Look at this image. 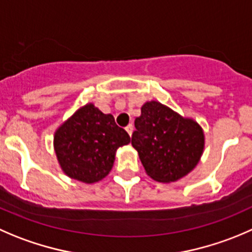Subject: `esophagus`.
Here are the masks:
<instances>
[{"mask_svg": "<svg viewBox=\"0 0 252 252\" xmlns=\"http://www.w3.org/2000/svg\"><path fill=\"white\" fill-rule=\"evenodd\" d=\"M133 128H134L133 124H129V126H126V130L128 131V134H129V135H130V136H131V134H133Z\"/></svg>", "mask_w": 252, "mask_h": 252, "instance_id": "34e87169", "label": "esophagus"}]
</instances>
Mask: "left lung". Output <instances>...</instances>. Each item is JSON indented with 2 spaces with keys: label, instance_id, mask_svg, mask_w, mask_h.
Instances as JSON below:
<instances>
[{
  "label": "left lung",
  "instance_id": "8db88e82",
  "mask_svg": "<svg viewBox=\"0 0 252 252\" xmlns=\"http://www.w3.org/2000/svg\"><path fill=\"white\" fill-rule=\"evenodd\" d=\"M131 145L153 180L175 182L198 163L204 134L197 122L151 101L141 107V116L135 119Z\"/></svg>",
  "mask_w": 252,
  "mask_h": 252
}]
</instances>
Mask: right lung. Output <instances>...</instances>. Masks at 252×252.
Listing matches in <instances>:
<instances>
[{
	"mask_svg": "<svg viewBox=\"0 0 252 252\" xmlns=\"http://www.w3.org/2000/svg\"><path fill=\"white\" fill-rule=\"evenodd\" d=\"M130 136L119 128L112 114H104L92 103L80 108L56 130L54 148L61 168L69 177L94 183L106 177L119 146Z\"/></svg>",
	"mask_w": 252,
	"mask_h": 252,
	"instance_id": "1",
	"label": "right lung"
}]
</instances>
